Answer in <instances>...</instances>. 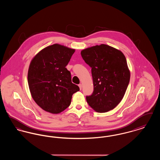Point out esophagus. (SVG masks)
<instances>
[{"instance_id":"esophagus-1","label":"esophagus","mask_w":160,"mask_h":160,"mask_svg":"<svg viewBox=\"0 0 160 160\" xmlns=\"http://www.w3.org/2000/svg\"><path fill=\"white\" fill-rule=\"evenodd\" d=\"M78 86H79V88L80 90H82V84H78Z\"/></svg>"}]
</instances>
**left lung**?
<instances>
[{
  "mask_svg": "<svg viewBox=\"0 0 160 160\" xmlns=\"http://www.w3.org/2000/svg\"><path fill=\"white\" fill-rule=\"evenodd\" d=\"M81 55L91 67L93 92L86 101L95 111L105 113L121 101L130 79L125 56L111 46L101 44L84 49Z\"/></svg>",
  "mask_w": 160,
  "mask_h": 160,
  "instance_id": "left-lung-1",
  "label": "left lung"
}]
</instances>
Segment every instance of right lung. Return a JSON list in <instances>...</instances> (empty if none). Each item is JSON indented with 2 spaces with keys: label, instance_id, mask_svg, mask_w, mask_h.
Returning a JSON list of instances; mask_svg holds the SVG:
<instances>
[{
  "label": "right lung",
  "instance_id": "1",
  "mask_svg": "<svg viewBox=\"0 0 160 160\" xmlns=\"http://www.w3.org/2000/svg\"><path fill=\"white\" fill-rule=\"evenodd\" d=\"M75 49L54 44L48 46L31 61L28 81L32 97L42 109L58 114L69 106L79 87L71 82L66 68Z\"/></svg>",
  "mask_w": 160,
  "mask_h": 160
}]
</instances>
